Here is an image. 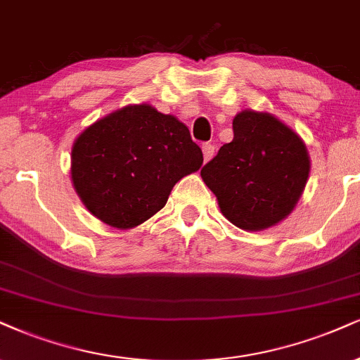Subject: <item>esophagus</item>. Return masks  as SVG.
<instances>
[{"mask_svg": "<svg viewBox=\"0 0 360 360\" xmlns=\"http://www.w3.org/2000/svg\"><path fill=\"white\" fill-rule=\"evenodd\" d=\"M202 150H203V158H205V162H208V160L214 157V153H215V146L214 145L205 143L202 146Z\"/></svg>", "mask_w": 360, "mask_h": 360, "instance_id": "obj_1", "label": "esophagus"}]
</instances>
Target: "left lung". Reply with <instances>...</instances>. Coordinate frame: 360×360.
Wrapping results in <instances>:
<instances>
[{
    "mask_svg": "<svg viewBox=\"0 0 360 360\" xmlns=\"http://www.w3.org/2000/svg\"><path fill=\"white\" fill-rule=\"evenodd\" d=\"M310 173L304 140L269 112L242 110L233 140L200 175L235 227L260 232L281 224L302 197Z\"/></svg>",
    "mask_w": 360,
    "mask_h": 360,
    "instance_id": "obj_1",
    "label": "left lung"
}]
</instances>
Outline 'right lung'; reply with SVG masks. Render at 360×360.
Here are the masks:
<instances>
[{"label":"right lung","mask_w":360,"mask_h":360,"mask_svg":"<svg viewBox=\"0 0 360 360\" xmlns=\"http://www.w3.org/2000/svg\"><path fill=\"white\" fill-rule=\"evenodd\" d=\"M202 163L200 146L185 123L140 103L108 113L79 133L70 173L96 219L128 230L162 210L176 181Z\"/></svg>","instance_id":"obj_1"}]
</instances>
